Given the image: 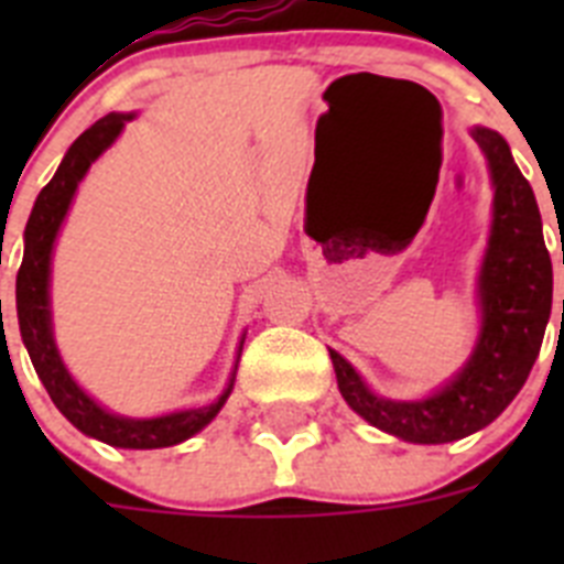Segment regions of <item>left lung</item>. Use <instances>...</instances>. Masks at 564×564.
I'll return each instance as SVG.
<instances>
[{
	"instance_id": "8db88e82",
	"label": "left lung",
	"mask_w": 564,
	"mask_h": 564,
	"mask_svg": "<svg viewBox=\"0 0 564 564\" xmlns=\"http://www.w3.org/2000/svg\"><path fill=\"white\" fill-rule=\"evenodd\" d=\"M471 134L495 183V220L477 285L482 325L471 358L430 398L390 401L372 395L352 364L330 350L344 401L376 430L410 443L460 441L495 421L522 390L551 318L554 271L534 192L500 134L482 127Z\"/></svg>"
}]
</instances>
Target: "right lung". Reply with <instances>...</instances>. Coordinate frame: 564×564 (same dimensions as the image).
I'll return each instance as SVG.
<instances>
[{"instance_id": "1", "label": "right lung", "mask_w": 564, "mask_h": 564, "mask_svg": "<svg viewBox=\"0 0 564 564\" xmlns=\"http://www.w3.org/2000/svg\"><path fill=\"white\" fill-rule=\"evenodd\" d=\"M127 121H132V115L112 112L93 123L87 132L78 134L76 143L64 154L62 166L53 174V181L39 192L36 206L30 212L28 228H24V259L17 276V313L22 341L39 378H42L44 390L76 430L96 437V441L109 443V446H121V449H163V446H174V443H183L186 437L197 435L203 426L214 421V415L223 410V403L231 395L237 364H234L231 381L223 390V395L208 406L172 412V415L161 417L112 415L73 381L56 350L53 322H50V257H53L56 234L67 217L73 194H76L87 169L101 158V152L112 147ZM239 350H242V344H239Z\"/></svg>"}]
</instances>
